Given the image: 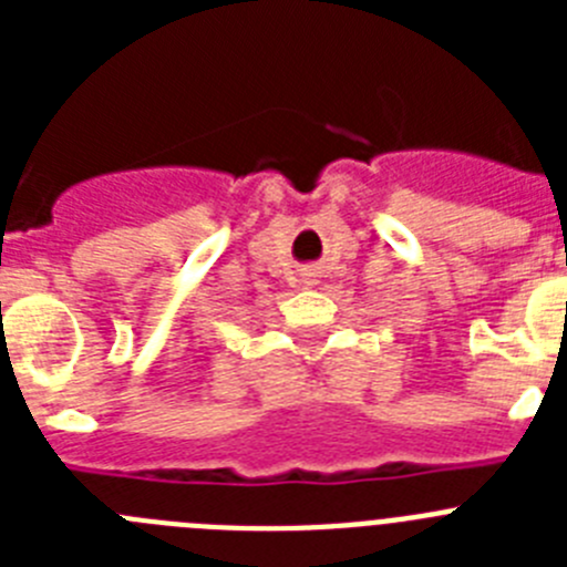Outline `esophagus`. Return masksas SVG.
Wrapping results in <instances>:
<instances>
[{
  "label": "esophagus",
  "instance_id": "obj_1",
  "mask_svg": "<svg viewBox=\"0 0 567 567\" xmlns=\"http://www.w3.org/2000/svg\"><path fill=\"white\" fill-rule=\"evenodd\" d=\"M300 284H307V287H315V284H318V272H315V269H303V275H300Z\"/></svg>",
  "mask_w": 567,
  "mask_h": 567
}]
</instances>
